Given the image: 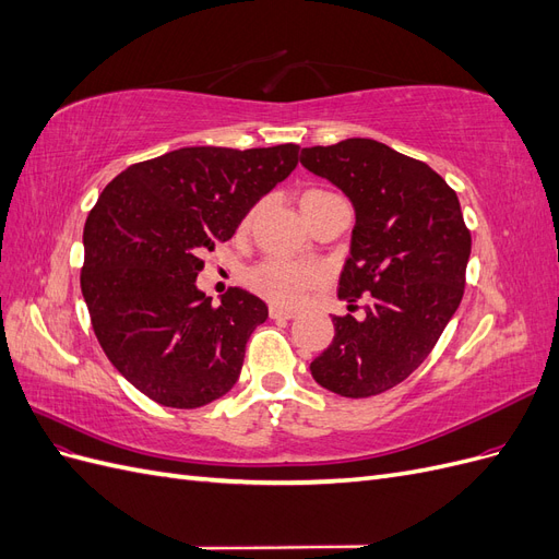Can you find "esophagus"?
Returning <instances> with one entry per match:
<instances>
[{"label": "esophagus", "instance_id": "esophagus-1", "mask_svg": "<svg viewBox=\"0 0 559 559\" xmlns=\"http://www.w3.org/2000/svg\"><path fill=\"white\" fill-rule=\"evenodd\" d=\"M296 312L294 310H286L280 306H270V319H294Z\"/></svg>", "mask_w": 559, "mask_h": 559}]
</instances>
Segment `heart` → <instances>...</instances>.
<instances>
[{
    "label": "heart",
    "instance_id": "obj_1",
    "mask_svg": "<svg viewBox=\"0 0 559 559\" xmlns=\"http://www.w3.org/2000/svg\"><path fill=\"white\" fill-rule=\"evenodd\" d=\"M331 193L326 191H306L300 198V207L308 205L312 200L326 198ZM249 218H245V226L249 224ZM249 286L253 292H259L261 296H265L267 300H273L275 306H284V308H294L296 302L306 296V292L317 282V273L312 267L306 265H296L289 261H277L270 259L263 261L261 265H257L249 273Z\"/></svg>",
    "mask_w": 559,
    "mask_h": 559
}]
</instances>
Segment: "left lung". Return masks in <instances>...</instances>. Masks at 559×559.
Wrapping results in <instances>:
<instances>
[{"instance_id": "8db88e82", "label": "left lung", "mask_w": 559, "mask_h": 559, "mask_svg": "<svg viewBox=\"0 0 559 559\" xmlns=\"http://www.w3.org/2000/svg\"><path fill=\"white\" fill-rule=\"evenodd\" d=\"M302 167L341 189L357 214L337 296L366 317H333V343L310 364L329 392L368 399L429 357L464 296L471 233L460 198L427 163L376 140L300 151Z\"/></svg>"}]
</instances>
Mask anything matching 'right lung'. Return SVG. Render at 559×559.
Segmentation results:
<instances>
[{"label": "right lung", "instance_id": "obj_1", "mask_svg": "<svg viewBox=\"0 0 559 559\" xmlns=\"http://www.w3.org/2000/svg\"><path fill=\"white\" fill-rule=\"evenodd\" d=\"M298 144L183 146L114 177L83 228L81 294L114 368L167 408H200L238 382L267 306L195 286L202 253L233 238L247 212L294 173Z\"/></svg>", "mask_w": 559, "mask_h": 559}]
</instances>
